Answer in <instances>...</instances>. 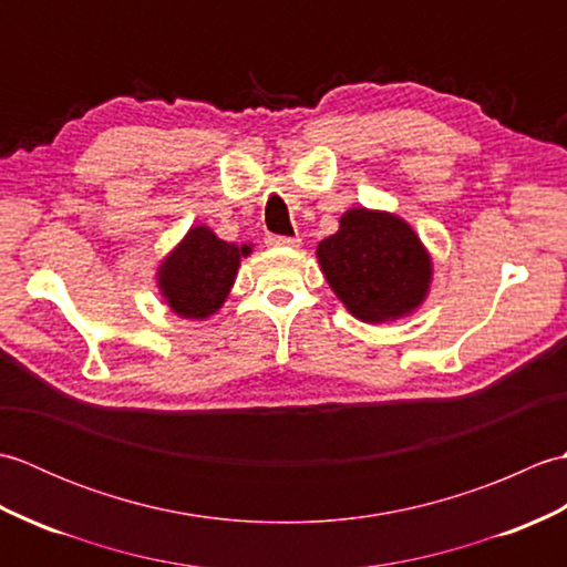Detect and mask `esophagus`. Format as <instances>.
<instances>
[{
	"label": "esophagus",
	"mask_w": 567,
	"mask_h": 567,
	"mask_svg": "<svg viewBox=\"0 0 567 567\" xmlns=\"http://www.w3.org/2000/svg\"><path fill=\"white\" fill-rule=\"evenodd\" d=\"M265 244L270 248H299V238H290V236H268Z\"/></svg>",
	"instance_id": "34e87169"
}]
</instances>
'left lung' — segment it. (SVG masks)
I'll use <instances>...</instances> for the list:
<instances>
[{
  "label": "left lung",
  "instance_id": "1",
  "mask_svg": "<svg viewBox=\"0 0 567 567\" xmlns=\"http://www.w3.org/2000/svg\"><path fill=\"white\" fill-rule=\"evenodd\" d=\"M317 260L333 295L365 323L409 317L424 305L433 280V262L419 234L380 209H348L339 231L317 246Z\"/></svg>",
  "mask_w": 567,
  "mask_h": 567
}]
</instances>
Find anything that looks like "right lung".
Listing matches in <instances>:
<instances>
[{
    "mask_svg": "<svg viewBox=\"0 0 567 567\" xmlns=\"http://www.w3.org/2000/svg\"><path fill=\"white\" fill-rule=\"evenodd\" d=\"M250 252V244H228L209 226H192L161 260L155 272L158 292L173 315L197 321L209 319L224 307L236 282L240 258Z\"/></svg>",
    "mask_w": 567,
    "mask_h": 567,
    "instance_id": "right-lung-1",
    "label": "right lung"
}]
</instances>
